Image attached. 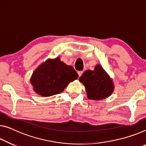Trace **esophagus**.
I'll use <instances>...</instances> for the list:
<instances>
[{
	"mask_svg": "<svg viewBox=\"0 0 146 146\" xmlns=\"http://www.w3.org/2000/svg\"><path fill=\"white\" fill-rule=\"evenodd\" d=\"M78 75H79V76H80L82 75V74H83V71H78Z\"/></svg>",
	"mask_w": 146,
	"mask_h": 146,
	"instance_id": "1",
	"label": "esophagus"
}]
</instances>
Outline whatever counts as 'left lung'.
Returning <instances> with one entry per match:
<instances>
[{
  "mask_svg": "<svg viewBox=\"0 0 146 146\" xmlns=\"http://www.w3.org/2000/svg\"><path fill=\"white\" fill-rule=\"evenodd\" d=\"M79 80L85 86L89 100L98 101L106 99L114 92L113 80L100 64L96 65L94 70H86Z\"/></svg>",
  "mask_w": 146,
  "mask_h": 146,
  "instance_id": "8db88e82",
  "label": "left lung"
}]
</instances>
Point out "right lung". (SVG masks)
<instances>
[{"label": "right lung", "mask_w": 146, "mask_h": 146, "mask_svg": "<svg viewBox=\"0 0 146 146\" xmlns=\"http://www.w3.org/2000/svg\"><path fill=\"white\" fill-rule=\"evenodd\" d=\"M78 78L72 66L66 65L57 57L40 64L33 72L30 82L35 92L48 97L62 92L69 83Z\"/></svg>", "instance_id": "1"}]
</instances>
